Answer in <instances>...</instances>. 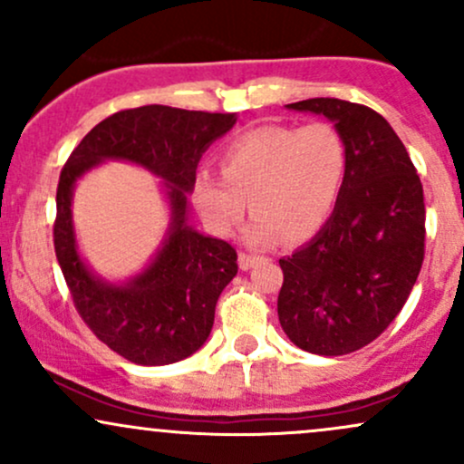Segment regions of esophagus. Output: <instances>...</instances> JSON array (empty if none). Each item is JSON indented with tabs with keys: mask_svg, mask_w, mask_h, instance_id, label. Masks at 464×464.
Masks as SVG:
<instances>
[{
	"mask_svg": "<svg viewBox=\"0 0 464 464\" xmlns=\"http://www.w3.org/2000/svg\"><path fill=\"white\" fill-rule=\"evenodd\" d=\"M264 257H259V255H250V253H239V268L242 270H248L253 268L255 264L262 262Z\"/></svg>",
	"mask_w": 464,
	"mask_h": 464,
	"instance_id": "1",
	"label": "esophagus"
}]
</instances>
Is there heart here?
<instances>
[{
  "label": "heart",
  "mask_w": 464,
  "mask_h": 464,
  "mask_svg": "<svg viewBox=\"0 0 464 464\" xmlns=\"http://www.w3.org/2000/svg\"><path fill=\"white\" fill-rule=\"evenodd\" d=\"M220 169L222 177L200 169L191 188L207 225L225 236L236 231L250 200V242L270 244L281 236L303 242L335 209L349 172V148L329 121L266 124L228 141Z\"/></svg>",
  "instance_id": "b5f03b06"
}]
</instances>
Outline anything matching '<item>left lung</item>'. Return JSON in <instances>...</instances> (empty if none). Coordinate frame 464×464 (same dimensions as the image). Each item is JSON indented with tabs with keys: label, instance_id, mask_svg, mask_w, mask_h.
<instances>
[{
	"label": "left lung",
	"instance_id": "obj_1",
	"mask_svg": "<svg viewBox=\"0 0 464 464\" xmlns=\"http://www.w3.org/2000/svg\"><path fill=\"white\" fill-rule=\"evenodd\" d=\"M335 121L349 172L334 214L312 242L279 259L276 299L287 338L318 355H347L395 321L425 255V202L397 132L364 104L312 98L287 104Z\"/></svg>",
	"mask_w": 464,
	"mask_h": 464
}]
</instances>
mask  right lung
<instances>
[{"instance_id": "obj_1", "label": "right lung", "mask_w": 464, "mask_h": 464, "mask_svg": "<svg viewBox=\"0 0 464 464\" xmlns=\"http://www.w3.org/2000/svg\"><path fill=\"white\" fill-rule=\"evenodd\" d=\"M236 113H205L150 104L113 113L93 126L63 165L56 189L54 250L73 305L87 327L121 358L141 366L172 364L196 353L214 327L216 303L237 275V253L225 239L188 225V191L211 141ZM104 158L140 162L166 180L173 225L155 262L124 286L91 275L75 248L71 191Z\"/></svg>"}]
</instances>
